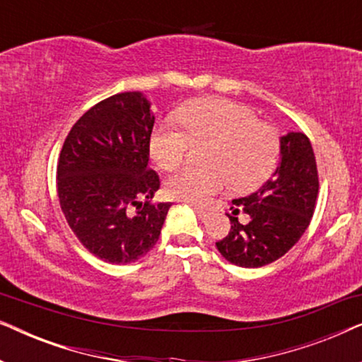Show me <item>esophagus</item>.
Wrapping results in <instances>:
<instances>
[{
	"instance_id": "1",
	"label": "esophagus",
	"mask_w": 362,
	"mask_h": 362,
	"mask_svg": "<svg viewBox=\"0 0 362 362\" xmlns=\"http://www.w3.org/2000/svg\"><path fill=\"white\" fill-rule=\"evenodd\" d=\"M191 207L196 211V214L199 216V219H206L207 214H209V212H207V209H204V207H199L197 204H191Z\"/></svg>"
}]
</instances>
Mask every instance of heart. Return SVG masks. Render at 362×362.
I'll return each mask as SVG.
<instances>
[{
  "label": "heart",
  "instance_id": "obj_1",
  "mask_svg": "<svg viewBox=\"0 0 362 362\" xmlns=\"http://www.w3.org/2000/svg\"><path fill=\"white\" fill-rule=\"evenodd\" d=\"M185 132L160 125L150 138L151 158L161 170L185 163L191 145L207 148L204 168H185L166 181L168 196L206 202L230 182L235 191L254 189L276 165L280 143L275 128L259 122L254 110L227 98H201L177 112Z\"/></svg>",
  "mask_w": 362,
  "mask_h": 362
}]
</instances>
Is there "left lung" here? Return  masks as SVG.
<instances>
[{"label": "left lung", "mask_w": 362, "mask_h": 362, "mask_svg": "<svg viewBox=\"0 0 362 362\" xmlns=\"http://www.w3.org/2000/svg\"><path fill=\"white\" fill-rule=\"evenodd\" d=\"M318 170L308 136L290 132L280 138V163L269 181L252 194L232 201L230 230L216 242L230 264L257 269L284 257L305 234L318 197ZM250 214L240 225L238 212Z\"/></svg>", "instance_id": "obj_1"}]
</instances>
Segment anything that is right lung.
<instances>
[{"label":"right lung","mask_w":362,"mask_h":362,"mask_svg":"<svg viewBox=\"0 0 362 362\" xmlns=\"http://www.w3.org/2000/svg\"><path fill=\"white\" fill-rule=\"evenodd\" d=\"M153 125L141 92L117 93L78 118L59 156L57 196L67 224L108 264L146 255L171 207L151 202L160 189V176L148 168Z\"/></svg>","instance_id":"right-lung-1"}]
</instances>
